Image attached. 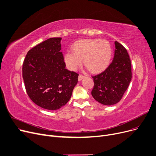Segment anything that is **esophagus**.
Here are the masks:
<instances>
[{
	"label": "esophagus",
	"instance_id": "1",
	"mask_svg": "<svg viewBox=\"0 0 156 156\" xmlns=\"http://www.w3.org/2000/svg\"><path fill=\"white\" fill-rule=\"evenodd\" d=\"M85 78V76H84L80 75L78 76V80H79V81H81V80H82L83 78Z\"/></svg>",
	"mask_w": 156,
	"mask_h": 156
}]
</instances>
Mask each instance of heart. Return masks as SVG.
I'll return each instance as SVG.
<instances>
[{"mask_svg":"<svg viewBox=\"0 0 156 156\" xmlns=\"http://www.w3.org/2000/svg\"><path fill=\"white\" fill-rule=\"evenodd\" d=\"M112 51L108 41L99 39H85L73 45V51L65 54L64 61L71 71H76L83 62L88 69L100 73L107 68L111 62Z\"/></svg>","mask_w":156,"mask_h":156,"instance_id":"heart-1","label":"heart"}]
</instances>
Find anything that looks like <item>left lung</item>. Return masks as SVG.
I'll use <instances>...</instances> for the list:
<instances>
[{"mask_svg":"<svg viewBox=\"0 0 156 156\" xmlns=\"http://www.w3.org/2000/svg\"><path fill=\"white\" fill-rule=\"evenodd\" d=\"M112 62L94 78L92 95L97 102L111 105L120 101L132 80V64L126 49L115 41Z\"/></svg>","mask_w":156,"mask_h":156,"instance_id":"left-lung-1","label":"left lung"}]
</instances>
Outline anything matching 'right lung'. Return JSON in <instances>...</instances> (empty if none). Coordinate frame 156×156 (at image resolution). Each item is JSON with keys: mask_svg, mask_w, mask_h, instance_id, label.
Segmentation results:
<instances>
[{"mask_svg": "<svg viewBox=\"0 0 156 156\" xmlns=\"http://www.w3.org/2000/svg\"><path fill=\"white\" fill-rule=\"evenodd\" d=\"M61 38H51L28 52L23 64L26 91L35 104L56 110L66 104L78 83V74L66 69Z\"/></svg>", "mask_w": 156, "mask_h": 156, "instance_id": "add662e5", "label": "right lung"}]
</instances>
